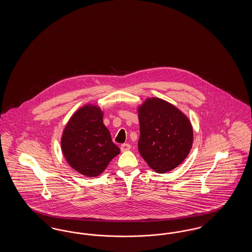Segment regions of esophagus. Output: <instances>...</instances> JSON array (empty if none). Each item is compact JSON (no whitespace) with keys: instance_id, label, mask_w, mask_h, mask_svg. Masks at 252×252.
Here are the masks:
<instances>
[{"instance_id":"obj_1","label":"esophagus","mask_w":252,"mask_h":252,"mask_svg":"<svg viewBox=\"0 0 252 252\" xmlns=\"http://www.w3.org/2000/svg\"><path fill=\"white\" fill-rule=\"evenodd\" d=\"M130 148H131V145H130V144H124L121 145V151H122V152L128 151V150H130Z\"/></svg>"}]
</instances>
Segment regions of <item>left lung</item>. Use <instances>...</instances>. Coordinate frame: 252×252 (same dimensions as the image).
<instances>
[{"label":"left lung","instance_id":"8db88e82","mask_svg":"<svg viewBox=\"0 0 252 252\" xmlns=\"http://www.w3.org/2000/svg\"><path fill=\"white\" fill-rule=\"evenodd\" d=\"M141 136L138 148L148 166L158 174L178 167L193 142L191 121L173 104L150 97L138 106Z\"/></svg>","mask_w":252,"mask_h":252}]
</instances>
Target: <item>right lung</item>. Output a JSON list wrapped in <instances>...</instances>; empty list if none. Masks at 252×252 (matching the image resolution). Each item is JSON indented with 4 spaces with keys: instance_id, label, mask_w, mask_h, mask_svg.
<instances>
[{
    "instance_id": "obj_1",
    "label": "right lung",
    "mask_w": 252,
    "mask_h": 252,
    "mask_svg": "<svg viewBox=\"0 0 252 252\" xmlns=\"http://www.w3.org/2000/svg\"><path fill=\"white\" fill-rule=\"evenodd\" d=\"M103 116L102 108L88 103L73 112L62 131L60 144L66 161L88 178L101 175L110 160L120 154Z\"/></svg>"
}]
</instances>
